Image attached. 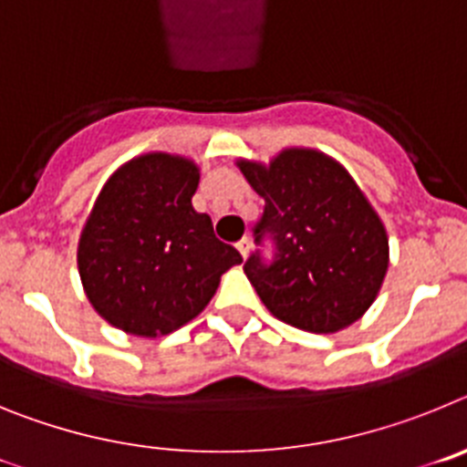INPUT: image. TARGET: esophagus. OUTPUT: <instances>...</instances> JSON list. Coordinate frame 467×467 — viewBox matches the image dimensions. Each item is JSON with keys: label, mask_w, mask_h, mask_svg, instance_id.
Listing matches in <instances>:
<instances>
[{"label": "esophagus", "mask_w": 467, "mask_h": 467, "mask_svg": "<svg viewBox=\"0 0 467 467\" xmlns=\"http://www.w3.org/2000/svg\"><path fill=\"white\" fill-rule=\"evenodd\" d=\"M250 245H253V243H250V238H243V241L236 245V250L241 253L243 259H245L247 253H250Z\"/></svg>", "instance_id": "obj_1"}]
</instances>
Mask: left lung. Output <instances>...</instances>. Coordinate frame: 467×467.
I'll return each instance as SVG.
<instances>
[{
  "label": "left lung",
  "instance_id": "obj_1",
  "mask_svg": "<svg viewBox=\"0 0 467 467\" xmlns=\"http://www.w3.org/2000/svg\"><path fill=\"white\" fill-rule=\"evenodd\" d=\"M236 166L266 203L254 236L275 241L274 264L253 254L243 266L264 306L313 334L358 323L377 299L390 257L386 226L350 172L308 147Z\"/></svg>",
  "mask_w": 467,
  "mask_h": 467
}]
</instances>
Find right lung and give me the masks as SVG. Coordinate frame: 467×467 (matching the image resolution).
Wrapping results in <instances>:
<instances>
[{"instance_id": "add662e5", "label": "right lung", "mask_w": 467, "mask_h": 467, "mask_svg": "<svg viewBox=\"0 0 467 467\" xmlns=\"http://www.w3.org/2000/svg\"><path fill=\"white\" fill-rule=\"evenodd\" d=\"M198 180L187 156L147 151L111 172L95 198L77 264L90 306L111 327L147 339L175 332L243 262L193 210Z\"/></svg>"}]
</instances>
